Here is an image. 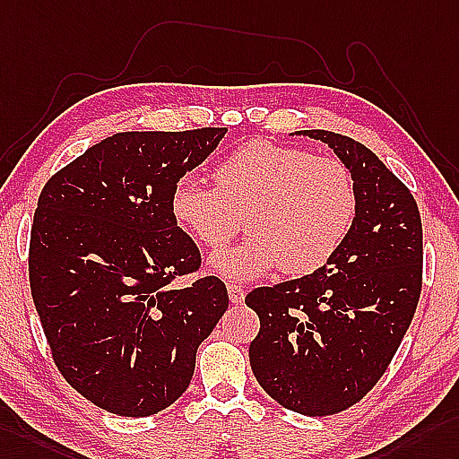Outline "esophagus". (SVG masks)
I'll list each match as a JSON object with an SVG mask.
<instances>
[{"label": "esophagus", "mask_w": 459, "mask_h": 459, "mask_svg": "<svg viewBox=\"0 0 459 459\" xmlns=\"http://www.w3.org/2000/svg\"><path fill=\"white\" fill-rule=\"evenodd\" d=\"M228 294H230L231 304H243V299H245L243 286H239V284H228Z\"/></svg>", "instance_id": "1"}]
</instances>
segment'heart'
Segmentation results:
<instances>
[{"label":"heart","mask_w":459,"mask_h":459,"mask_svg":"<svg viewBox=\"0 0 459 459\" xmlns=\"http://www.w3.org/2000/svg\"><path fill=\"white\" fill-rule=\"evenodd\" d=\"M214 183L181 177L171 212L212 251L226 247L245 218L251 236L212 256L214 273L228 281H253L278 266L290 276L319 271L356 214L354 178L341 160L263 138L233 150L214 169Z\"/></svg>","instance_id":"1"}]
</instances>
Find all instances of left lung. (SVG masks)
I'll use <instances>...</instances> for the list:
<instances>
[{"label":"left lung","instance_id":"obj_1","mask_svg":"<svg viewBox=\"0 0 459 459\" xmlns=\"http://www.w3.org/2000/svg\"><path fill=\"white\" fill-rule=\"evenodd\" d=\"M349 167L356 216L341 249L314 274L245 296L261 329L253 374L282 407L325 417L352 407L387 370L422 290V221L415 196L364 143L304 130Z\"/></svg>","mask_w":459,"mask_h":459}]
</instances>
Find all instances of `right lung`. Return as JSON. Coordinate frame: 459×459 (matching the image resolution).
Wrapping results in <instances>:
<instances>
[{
    "label": "right lung",
    "instance_id": "right-lung-1",
    "mask_svg": "<svg viewBox=\"0 0 459 459\" xmlns=\"http://www.w3.org/2000/svg\"><path fill=\"white\" fill-rule=\"evenodd\" d=\"M226 128L120 132L54 173L29 243L30 296L54 364L75 391L122 417L185 394L196 349L228 309L218 276L177 226L171 193Z\"/></svg>",
    "mask_w": 459,
    "mask_h": 459
}]
</instances>
